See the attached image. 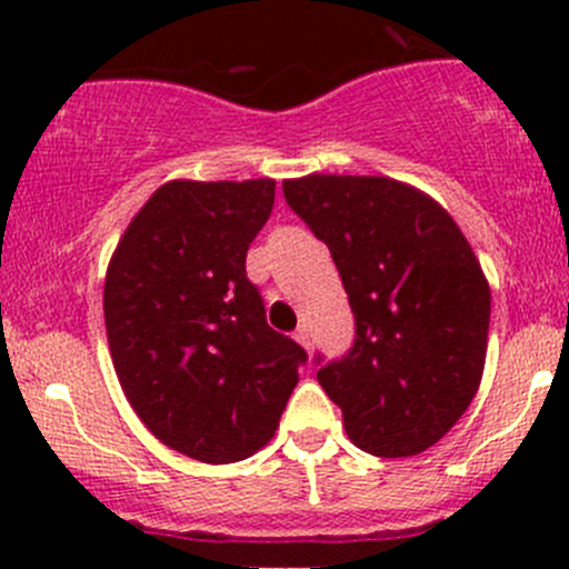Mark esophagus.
I'll use <instances>...</instances> for the list:
<instances>
[{"label":"esophagus","instance_id":"1","mask_svg":"<svg viewBox=\"0 0 569 569\" xmlns=\"http://www.w3.org/2000/svg\"><path fill=\"white\" fill-rule=\"evenodd\" d=\"M295 338L302 343V347L311 349V330H308V327H300V330L295 332Z\"/></svg>","mask_w":569,"mask_h":569}]
</instances>
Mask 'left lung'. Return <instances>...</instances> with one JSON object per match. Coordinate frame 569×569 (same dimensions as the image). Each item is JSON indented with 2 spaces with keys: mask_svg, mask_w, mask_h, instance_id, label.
<instances>
[{
  "mask_svg": "<svg viewBox=\"0 0 569 569\" xmlns=\"http://www.w3.org/2000/svg\"><path fill=\"white\" fill-rule=\"evenodd\" d=\"M286 203L330 248L355 341L317 355V380L358 449L412 457L438 443L479 388L490 286L432 198L382 176L283 181Z\"/></svg>",
  "mask_w": 569,
  "mask_h": 569,
  "instance_id": "8db88e82",
  "label": "left lung"
}]
</instances>
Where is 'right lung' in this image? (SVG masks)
I'll use <instances>...</instances> for the list:
<instances>
[{
	"label": "right lung",
	"instance_id": "add662e5",
	"mask_svg": "<svg viewBox=\"0 0 569 569\" xmlns=\"http://www.w3.org/2000/svg\"><path fill=\"white\" fill-rule=\"evenodd\" d=\"M274 181H170L137 211L107 269L120 388L170 449L226 465L278 429L308 352L267 325L244 258Z\"/></svg>",
	"mask_w": 569,
	"mask_h": 569
}]
</instances>
